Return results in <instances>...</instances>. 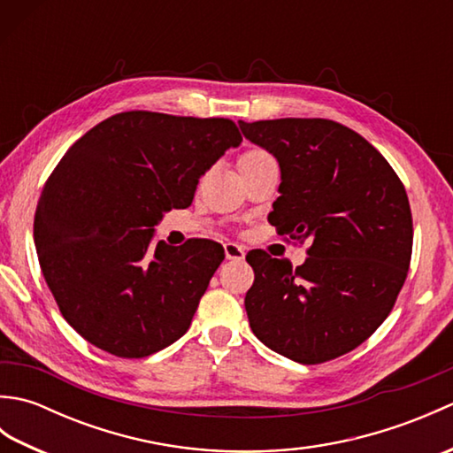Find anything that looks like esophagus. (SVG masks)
Listing matches in <instances>:
<instances>
[{
	"mask_svg": "<svg viewBox=\"0 0 453 453\" xmlns=\"http://www.w3.org/2000/svg\"><path fill=\"white\" fill-rule=\"evenodd\" d=\"M224 251H226V258H229V261H243L245 258V247L237 243H226Z\"/></svg>",
	"mask_w": 453,
	"mask_h": 453,
	"instance_id": "esophagus-1",
	"label": "esophagus"
}]
</instances>
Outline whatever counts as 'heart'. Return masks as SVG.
<instances>
[{"label":"heart","instance_id":"1","mask_svg":"<svg viewBox=\"0 0 453 453\" xmlns=\"http://www.w3.org/2000/svg\"><path fill=\"white\" fill-rule=\"evenodd\" d=\"M273 159L271 153H268L266 150L263 148H249L242 153V157H239V167H251V165H257V163H263V161H268Z\"/></svg>","mask_w":453,"mask_h":453}]
</instances>
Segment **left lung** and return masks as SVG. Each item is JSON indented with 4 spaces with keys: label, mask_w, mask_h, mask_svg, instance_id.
Returning a JSON list of instances; mask_svg holds the SVG:
<instances>
[{
    "label": "left lung",
    "mask_w": 453,
    "mask_h": 453,
    "mask_svg": "<svg viewBox=\"0 0 453 453\" xmlns=\"http://www.w3.org/2000/svg\"><path fill=\"white\" fill-rule=\"evenodd\" d=\"M282 173L268 221L307 247L302 266L249 251L245 310L255 336L300 364L354 350L386 321L409 273L405 187L358 132L326 119L239 120Z\"/></svg>",
    "instance_id": "obj_1"
}]
</instances>
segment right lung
Returning a JSON list of instances; mask_svg holds the SVG:
<instances>
[{
    "label": "right lung",
    "mask_w": 453,
    "mask_h": 453,
    "mask_svg": "<svg viewBox=\"0 0 453 453\" xmlns=\"http://www.w3.org/2000/svg\"><path fill=\"white\" fill-rule=\"evenodd\" d=\"M242 140L229 119L128 111L65 151L38 200L35 245L60 313L85 341L143 358L187 333L224 247L153 245L151 235Z\"/></svg>",
    "instance_id": "add662e5"
}]
</instances>
